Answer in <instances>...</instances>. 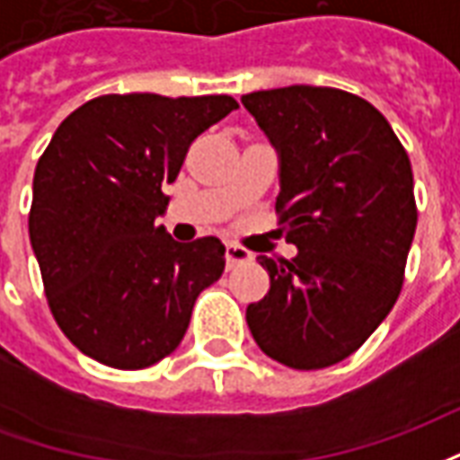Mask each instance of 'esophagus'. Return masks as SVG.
Segmentation results:
<instances>
[{"label":"esophagus","instance_id":"obj_1","mask_svg":"<svg viewBox=\"0 0 460 460\" xmlns=\"http://www.w3.org/2000/svg\"><path fill=\"white\" fill-rule=\"evenodd\" d=\"M226 266L229 269H236L239 263H249V261H253V253L246 249H241V246H236V243H226Z\"/></svg>","mask_w":460,"mask_h":460}]
</instances>
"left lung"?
I'll use <instances>...</instances> for the list:
<instances>
[{
  "instance_id": "8db88e82",
  "label": "left lung",
  "mask_w": 460,
  "mask_h": 460,
  "mask_svg": "<svg viewBox=\"0 0 460 460\" xmlns=\"http://www.w3.org/2000/svg\"><path fill=\"white\" fill-rule=\"evenodd\" d=\"M279 150L276 211L296 259L259 256L270 288L246 308L256 345L293 369L355 352L394 308L416 231L411 162L359 95L288 85L241 98Z\"/></svg>"
}]
</instances>
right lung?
I'll return each instance as SVG.
<instances>
[{
  "instance_id": "1",
  "label": "right lung",
  "mask_w": 460,
  "mask_h": 460,
  "mask_svg": "<svg viewBox=\"0 0 460 460\" xmlns=\"http://www.w3.org/2000/svg\"><path fill=\"white\" fill-rule=\"evenodd\" d=\"M231 95H101L68 115L34 172L29 239L49 308L84 355L142 369L177 349L194 300L224 273L217 236L157 226L184 155L236 111Z\"/></svg>"
}]
</instances>
